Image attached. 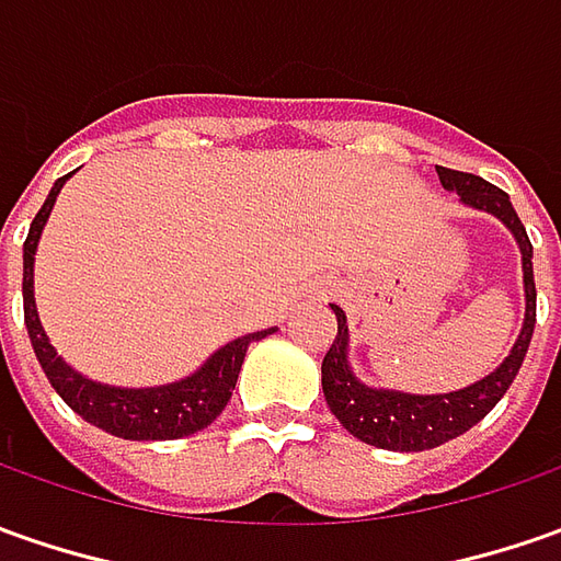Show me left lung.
Masks as SVG:
<instances>
[{"instance_id":"obj_1","label":"left lung","mask_w":561,"mask_h":561,"mask_svg":"<svg viewBox=\"0 0 561 561\" xmlns=\"http://www.w3.org/2000/svg\"><path fill=\"white\" fill-rule=\"evenodd\" d=\"M440 185L447 192H456L459 202L472 210H484L503 222L512 232V239L522 251V282H525V322L522 332L512 344V351L503 363L478 378L472 385L447 391V394H410V391H394V388H376L359 381L354 366H351V329L344 310L332 304L335 319H339V335L332 341L329 354L322 359V394L332 415L351 435L381 450H400V454H415V450H432L454 437L466 435L472 425H478L484 415L500 403V397L510 391V385L522 369V359L528 354V344L537 322V288H534V248L525 226L518 220L510 195L496 185L484 183L481 176L459 173L437 167Z\"/></svg>"}]
</instances>
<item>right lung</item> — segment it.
I'll return each instance as SVG.
<instances>
[{
	"mask_svg": "<svg viewBox=\"0 0 561 561\" xmlns=\"http://www.w3.org/2000/svg\"><path fill=\"white\" fill-rule=\"evenodd\" d=\"M68 180L70 173L51 185L49 198L30 222L27 242H24V322H27L33 354L51 381V388L58 391V397L70 410L107 435L124 437V440H176V437L198 435L229 403L248 347L254 341L273 335L276 329H263V332H251V335L229 341L204 359L195 373L176 378V381H167V385H154V388H121V385H105V381H95V378L77 373L68 359L58 357V351L51 347L49 335L39 322L36 298H33L36 244L43 239L55 198Z\"/></svg>",
	"mask_w": 561,
	"mask_h": 561,
	"instance_id": "1",
	"label": "right lung"
}]
</instances>
